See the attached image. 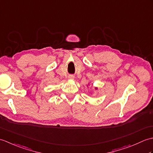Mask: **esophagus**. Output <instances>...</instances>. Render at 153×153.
I'll use <instances>...</instances> for the list:
<instances>
[{
    "label": "esophagus",
    "mask_w": 153,
    "mask_h": 153,
    "mask_svg": "<svg viewBox=\"0 0 153 153\" xmlns=\"http://www.w3.org/2000/svg\"><path fill=\"white\" fill-rule=\"evenodd\" d=\"M68 78H69L70 79H74V76H73V75H70V76H68Z\"/></svg>",
    "instance_id": "1"
}]
</instances>
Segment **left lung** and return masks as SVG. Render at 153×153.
Instances as JSON below:
<instances>
[{"label": "left lung", "mask_w": 153, "mask_h": 153, "mask_svg": "<svg viewBox=\"0 0 153 153\" xmlns=\"http://www.w3.org/2000/svg\"><path fill=\"white\" fill-rule=\"evenodd\" d=\"M96 89H97V88H96Z\"/></svg>", "instance_id": "left-lung-1"}]
</instances>
